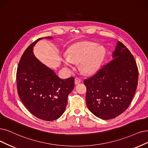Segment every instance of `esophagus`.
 <instances>
[{
  "instance_id": "obj_1",
  "label": "esophagus",
  "mask_w": 148,
  "mask_h": 148,
  "mask_svg": "<svg viewBox=\"0 0 148 148\" xmlns=\"http://www.w3.org/2000/svg\"><path fill=\"white\" fill-rule=\"evenodd\" d=\"M81 82V79L79 77H75V84H79V83Z\"/></svg>"
}]
</instances>
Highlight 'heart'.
<instances>
[{
	"instance_id": "1",
	"label": "heart",
	"mask_w": 148,
	"mask_h": 148,
	"mask_svg": "<svg viewBox=\"0 0 148 148\" xmlns=\"http://www.w3.org/2000/svg\"><path fill=\"white\" fill-rule=\"evenodd\" d=\"M105 53L104 47L98 46L96 42H80L68 48L67 56L64 55L62 61L68 66H71L73 63H79L82 72L91 75L99 69Z\"/></svg>"
}]
</instances>
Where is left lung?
<instances>
[{
	"mask_svg": "<svg viewBox=\"0 0 148 148\" xmlns=\"http://www.w3.org/2000/svg\"><path fill=\"white\" fill-rule=\"evenodd\" d=\"M112 56L111 62L84 80L87 107L96 116L105 120L126 110L138 85V67L129 49L118 41Z\"/></svg>",
	"mask_w": 148,
	"mask_h": 148,
	"instance_id": "8db88e82",
	"label": "left lung"
}]
</instances>
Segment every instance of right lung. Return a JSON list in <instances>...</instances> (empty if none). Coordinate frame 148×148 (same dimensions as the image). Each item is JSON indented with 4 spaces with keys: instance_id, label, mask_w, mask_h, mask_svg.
<instances>
[{
    "instance_id": "add662e5",
    "label": "right lung",
    "mask_w": 148,
    "mask_h": 148,
    "mask_svg": "<svg viewBox=\"0 0 148 148\" xmlns=\"http://www.w3.org/2000/svg\"><path fill=\"white\" fill-rule=\"evenodd\" d=\"M39 38L26 49L16 73L18 93L25 107L38 118L53 121L61 116L68 96L74 88V78L60 79L53 70L38 60L33 52Z\"/></svg>"
}]
</instances>
